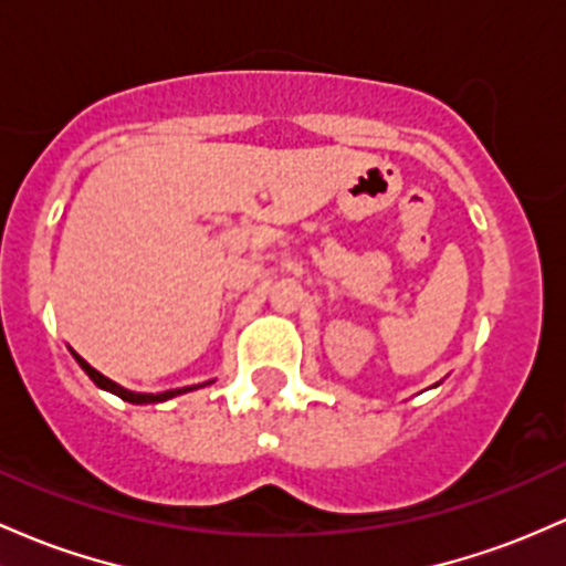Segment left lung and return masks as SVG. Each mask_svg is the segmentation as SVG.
<instances>
[{
    "label": "left lung",
    "mask_w": 566,
    "mask_h": 566,
    "mask_svg": "<svg viewBox=\"0 0 566 566\" xmlns=\"http://www.w3.org/2000/svg\"><path fill=\"white\" fill-rule=\"evenodd\" d=\"M434 387H438V384H434Z\"/></svg>",
    "instance_id": "left-lung-1"
}]
</instances>
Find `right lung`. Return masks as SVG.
I'll list each match as a JSON object with an SVG mask.
<instances>
[{
	"instance_id": "1",
	"label": "right lung",
	"mask_w": 566,
	"mask_h": 566,
	"mask_svg": "<svg viewBox=\"0 0 566 566\" xmlns=\"http://www.w3.org/2000/svg\"><path fill=\"white\" fill-rule=\"evenodd\" d=\"M72 352V357L77 359V365L80 368L85 370V374H88V378L93 384H96L98 389H104V392H112V395H117L120 397V400H126V402H134V406H147V402H164V400H171V397H177V395H185V392H192V389H198V387H207V384H212V381H203V384H192V387H179V389H166V392H132V389H126V387H120V384H115L112 381V378H107L104 374H98L96 368H91L88 363H85L83 357H80L77 352L74 349H70Z\"/></svg>"
}]
</instances>
